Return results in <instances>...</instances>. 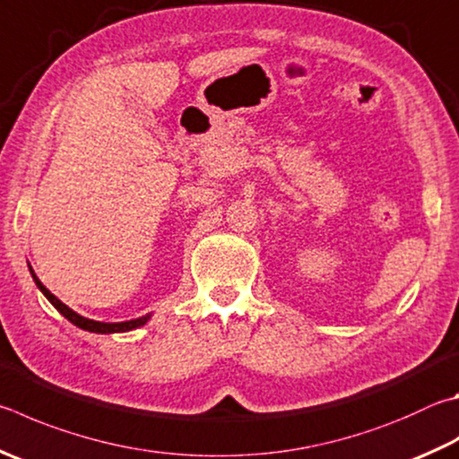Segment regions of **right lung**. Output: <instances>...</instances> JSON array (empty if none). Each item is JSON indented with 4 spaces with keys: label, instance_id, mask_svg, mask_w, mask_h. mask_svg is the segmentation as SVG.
Masks as SVG:
<instances>
[{
    "label": "right lung",
    "instance_id": "add662e5",
    "mask_svg": "<svg viewBox=\"0 0 459 459\" xmlns=\"http://www.w3.org/2000/svg\"><path fill=\"white\" fill-rule=\"evenodd\" d=\"M30 273L33 281H36L38 289L44 293V297L48 299L49 303H52L57 311H60L65 319H68L70 323L76 325V327L84 329V331H90V333H102V335H110V333H126V331H132V329H138L143 327V325L148 323L150 315H144V316H138V319H130V321H122V323H102V321H94V319H86V316L78 315L76 311H72L68 305H64L60 299H57L56 295L49 293V290L41 285V281L36 277V273H33V269L30 266Z\"/></svg>",
    "mask_w": 459,
    "mask_h": 459
}]
</instances>
